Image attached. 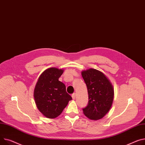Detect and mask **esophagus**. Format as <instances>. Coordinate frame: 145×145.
<instances>
[{
  "instance_id": "1",
  "label": "esophagus",
  "mask_w": 145,
  "mask_h": 145,
  "mask_svg": "<svg viewBox=\"0 0 145 145\" xmlns=\"http://www.w3.org/2000/svg\"><path fill=\"white\" fill-rule=\"evenodd\" d=\"M76 93H73V94H72V99H73V100H74L75 99V98H76Z\"/></svg>"
}]
</instances>
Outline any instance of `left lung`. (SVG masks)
<instances>
[{
  "label": "left lung",
  "mask_w": 145,
  "mask_h": 145,
  "mask_svg": "<svg viewBox=\"0 0 145 145\" xmlns=\"http://www.w3.org/2000/svg\"><path fill=\"white\" fill-rule=\"evenodd\" d=\"M87 86L89 101L83 108L86 116L92 120L102 118L110 110L114 99V89L109 80L100 71L90 69L82 72Z\"/></svg>",
  "instance_id": "8db88e82"
}]
</instances>
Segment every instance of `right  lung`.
I'll return each instance as SVG.
<instances>
[{
	"label": "right lung",
	"instance_id": "1",
	"mask_svg": "<svg viewBox=\"0 0 145 145\" xmlns=\"http://www.w3.org/2000/svg\"><path fill=\"white\" fill-rule=\"evenodd\" d=\"M63 71L55 67L45 70L40 76L34 90L38 109L48 118H55L62 113L72 99L66 91L64 83L59 81Z\"/></svg>",
	"mask_w": 145,
	"mask_h": 145
}]
</instances>
